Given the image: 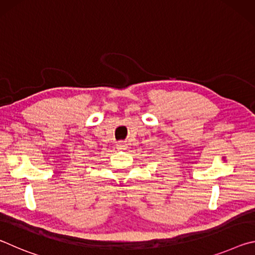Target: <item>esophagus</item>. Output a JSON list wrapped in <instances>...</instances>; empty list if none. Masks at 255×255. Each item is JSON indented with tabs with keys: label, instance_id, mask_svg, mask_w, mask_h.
Here are the masks:
<instances>
[{
	"label": "esophagus",
	"instance_id": "1",
	"mask_svg": "<svg viewBox=\"0 0 255 255\" xmlns=\"http://www.w3.org/2000/svg\"><path fill=\"white\" fill-rule=\"evenodd\" d=\"M117 148L118 149H126L127 148V144H126V141H123V140H120V141H118L117 143Z\"/></svg>",
	"mask_w": 255,
	"mask_h": 255
}]
</instances>
